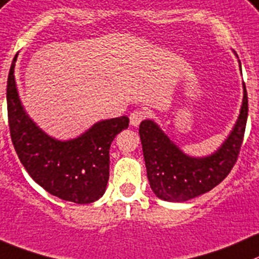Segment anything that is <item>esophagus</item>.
I'll use <instances>...</instances> for the list:
<instances>
[{"label":"esophagus","instance_id":"1","mask_svg":"<svg viewBox=\"0 0 259 259\" xmlns=\"http://www.w3.org/2000/svg\"><path fill=\"white\" fill-rule=\"evenodd\" d=\"M146 117V109H136L131 113V115H130V122H131L132 125H139Z\"/></svg>","mask_w":259,"mask_h":259}]
</instances>
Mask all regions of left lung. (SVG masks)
<instances>
[{
    "mask_svg": "<svg viewBox=\"0 0 259 259\" xmlns=\"http://www.w3.org/2000/svg\"><path fill=\"white\" fill-rule=\"evenodd\" d=\"M244 88L242 109L228 139L213 154L193 157L184 154L154 120L140 124V139L147 179L156 197L169 202H184L211 191L228 177L238 159L248 118Z\"/></svg>",
    "mask_w": 259,
    "mask_h": 259,
    "instance_id": "1",
    "label": "left lung"
}]
</instances>
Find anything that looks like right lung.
<instances>
[{
  "mask_svg": "<svg viewBox=\"0 0 259 259\" xmlns=\"http://www.w3.org/2000/svg\"><path fill=\"white\" fill-rule=\"evenodd\" d=\"M12 61L7 78V115L15 151L29 176L48 193L75 203H91L104 194L109 179V149L128 128L125 115L100 120L68 141L52 139L24 110Z\"/></svg>",
  "mask_w": 259,
  "mask_h": 259,
  "instance_id": "right-lung-1",
  "label": "right lung"
}]
</instances>
